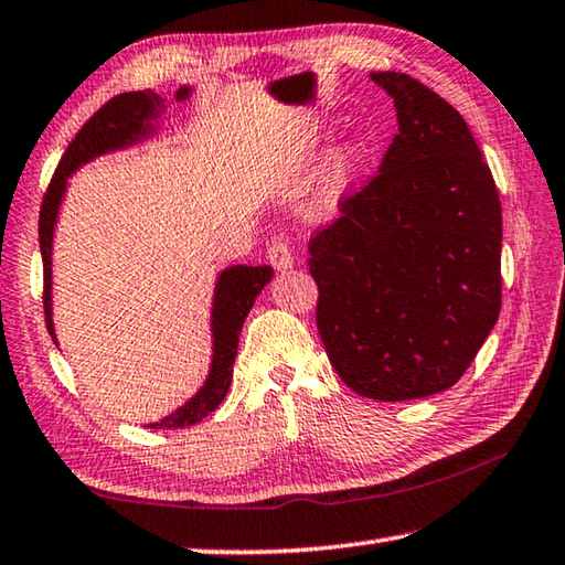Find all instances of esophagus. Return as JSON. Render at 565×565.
<instances>
[{
	"instance_id": "34e87169",
	"label": "esophagus",
	"mask_w": 565,
	"mask_h": 565,
	"mask_svg": "<svg viewBox=\"0 0 565 565\" xmlns=\"http://www.w3.org/2000/svg\"><path fill=\"white\" fill-rule=\"evenodd\" d=\"M266 259H269V264L274 266L276 271H286V269H291L294 266V252H291V246H289V242H286V238H274V242L269 244V248H266Z\"/></svg>"
}]
</instances>
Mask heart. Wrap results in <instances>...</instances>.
<instances>
[{"label":"heart","instance_id":"heart-1","mask_svg":"<svg viewBox=\"0 0 565 565\" xmlns=\"http://www.w3.org/2000/svg\"><path fill=\"white\" fill-rule=\"evenodd\" d=\"M347 167H349V154H341L339 161H337V171H339V174H343V171H347Z\"/></svg>","mask_w":565,"mask_h":565}]
</instances>
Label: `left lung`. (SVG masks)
Here are the masks:
<instances>
[{
	"mask_svg": "<svg viewBox=\"0 0 565 565\" xmlns=\"http://www.w3.org/2000/svg\"><path fill=\"white\" fill-rule=\"evenodd\" d=\"M398 134L309 242L317 327L343 384L374 401L451 388L501 311V199L468 124L404 72Z\"/></svg>",
	"mask_w": 565,
	"mask_h": 565,
	"instance_id": "left-lung-1",
	"label": "left lung"
}]
</instances>
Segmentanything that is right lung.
Masks as SVG:
<instances>
[{
  "mask_svg": "<svg viewBox=\"0 0 565 565\" xmlns=\"http://www.w3.org/2000/svg\"><path fill=\"white\" fill-rule=\"evenodd\" d=\"M189 89L181 87L177 92V102L186 99ZM164 107V99L151 89L145 92H124L119 97L109 99L99 111H94V117L76 131L72 145L60 159L50 186L44 191L42 209H40V248H42V266H44V319L46 329H50L54 339L52 327V234L56 212H60V202L66 186V177L74 169H79L84 161L104 154V151L127 147L131 141L147 137L151 131L149 119L157 117V111ZM271 266H232L216 284L214 296V361H212V374H209L206 384L202 391L177 408L174 414L151 424V428H184L191 424L206 418L212 411L222 404L228 386H232L234 376V359L238 349V333H242L244 319L252 311L254 299L259 296L266 284L271 281Z\"/></svg>",
  "mask_w": 565,
  "mask_h": 565,
  "instance_id": "1",
  "label": "right lung"
}]
</instances>
